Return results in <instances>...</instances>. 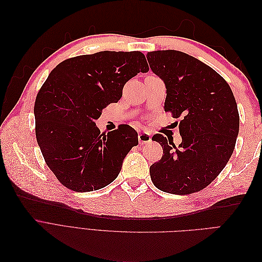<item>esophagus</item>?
I'll return each instance as SVG.
<instances>
[{
    "label": "esophagus",
    "mask_w": 262,
    "mask_h": 262,
    "mask_svg": "<svg viewBox=\"0 0 262 262\" xmlns=\"http://www.w3.org/2000/svg\"><path fill=\"white\" fill-rule=\"evenodd\" d=\"M139 142L140 144H147L149 143L150 141H152V138H150V134L147 132H142L139 133Z\"/></svg>",
    "instance_id": "obj_1"
}]
</instances>
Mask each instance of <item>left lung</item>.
<instances>
[{"instance_id": "1", "label": "left lung", "mask_w": 262, "mask_h": 262, "mask_svg": "<svg viewBox=\"0 0 262 262\" xmlns=\"http://www.w3.org/2000/svg\"><path fill=\"white\" fill-rule=\"evenodd\" d=\"M153 73L166 86L165 112H170L181 136L176 146L155 134L163 157L150 165L156 188L190 194L209 186L231 158L239 131V115L231 87L212 68L177 50L147 52Z\"/></svg>"}]
</instances>
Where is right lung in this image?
<instances>
[{
	"mask_svg": "<svg viewBox=\"0 0 262 262\" xmlns=\"http://www.w3.org/2000/svg\"><path fill=\"white\" fill-rule=\"evenodd\" d=\"M148 64L140 51H100L61 62L35 101L36 138L45 161L62 185L76 192L108 186L139 143L128 124L100 133L95 121L122 96V89Z\"/></svg>",
	"mask_w": 262,
	"mask_h": 262,
	"instance_id": "right-lung-1",
	"label": "right lung"
}]
</instances>
